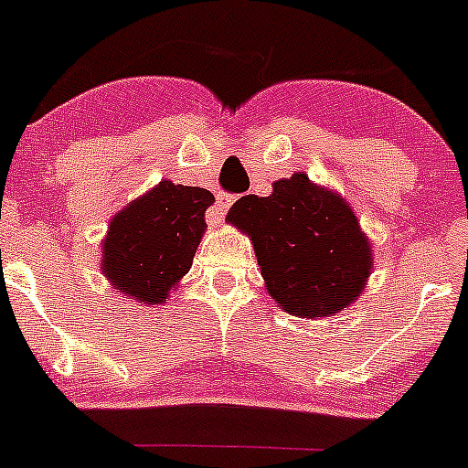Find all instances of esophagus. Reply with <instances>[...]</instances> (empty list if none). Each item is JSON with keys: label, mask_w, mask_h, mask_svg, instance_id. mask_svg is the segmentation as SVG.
Instances as JSON below:
<instances>
[{"label": "esophagus", "mask_w": 468, "mask_h": 468, "mask_svg": "<svg viewBox=\"0 0 468 468\" xmlns=\"http://www.w3.org/2000/svg\"><path fill=\"white\" fill-rule=\"evenodd\" d=\"M231 204H234V195H229V193H220V195H218L216 204H213L211 218H216V220H220V218H225V213L229 211Z\"/></svg>", "instance_id": "1"}]
</instances>
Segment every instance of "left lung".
Returning <instances> with one entry per match:
<instances>
[{
	"instance_id": "obj_1",
	"label": "left lung",
	"mask_w": 468,
	"mask_h": 468,
	"mask_svg": "<svg viewBox=\"0 0 468 468\" xmlns=\"http://www.w3.org/2000/svg\"><path fill=\"white\" fill-rule=\"evenodd\" d=\"M227 220L250 237L266 289L296 317H333L354 303L372 269L370 243L340 195L305 175L246 195Z\"/></svg>"
}]
</instances>
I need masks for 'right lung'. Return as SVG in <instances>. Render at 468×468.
<instances>
[{
    "label": "right lung",
    "mask_w": 468,
    "mask_h": 468,
    "mask_svg": "<svg viewBox=\"0 0 468 468\" xmlns=\"http://www.w3.org/2000/svg\"><path fill=\"white\" fill-rule=\"evenodd\" d=\"M216 202L208 190L160 181L110 222L103 273L137 303H163L193 266L204 234V213Z\"/></svg>",
    "instance_id": "1"
}]
</instances>
